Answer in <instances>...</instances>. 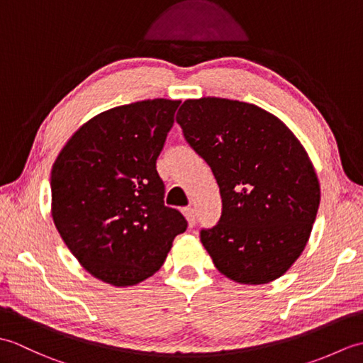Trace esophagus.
Listing matches in <instances>:
<instances>
[{
	"mask_svg": "<svg viewBox=\"0 0 363 363\" xmlns=\"http://www.w3.org/2000/svg\"><path fill=\"white\" fill-rule=\"evenodd\" d=\"M184 215H186V218L189 221V226L194 228L196 225V213L194 207H186V209H184Z\"/></svg>",
	"mask_w": 363,
	"mask_h": 363,
	"instance_id": "esophagus-1",
	"label": "esophagus"
}]
</instances>
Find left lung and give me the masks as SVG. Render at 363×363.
<instances>
[{
	"label": "left lung",
	"mask_w": 363,
	"mask_h": 363,
	"mask_svg": "<svg viewBox=\"0 0 363 363\" xmlns=\"http://www.w3.org/2000/svg\"><path fill=\"white\" fill-rule=\"evenodd\" d=\"M176 121L220 187V221L201 230L213 265L238 284L281 277L304 251L320 206L304 146L273 113L235 99H187Z\"/></svg>",
	"instance_id": "obj_1"
}]
</instances>
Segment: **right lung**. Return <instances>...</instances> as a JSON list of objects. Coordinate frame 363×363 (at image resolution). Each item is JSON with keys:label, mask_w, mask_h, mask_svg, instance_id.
<instances>
[{"label": "right lung", "mask_w": 363, "mask_h": 363, "mask_svg": "<svg viewBox=\"0 0 363 363\" xmlns=\"http://www.w3.org/2000/svg\"><path fill=\"white\" fill-rule=\"evenodd\" d=\"M181 101L113 107L72 135L51 169V213L60 237L96 279L128 287L164 264L182 213L164 204L156 169Z\"/></svg>", "instance_id": "1"}]
</instances>
